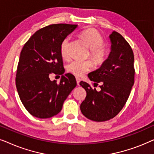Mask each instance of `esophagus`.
Masks as SVG:
<instances>
[{"label": "esophagus", "mask_w": 154, "mask_h": 154, "mask_svg": "<svg viewBox=\"0 0 154 154\" xmlns=\"http://www.w3.org/2000/svg\"><path fill=\"white\" fill-rule=\"evenodd\" d=\"M75 79H76L77 85H79L80 82H81V79H80V78H79V77H76V78H75Z\"/></svg>", "instance_id": "34e87169"}]
</instances>
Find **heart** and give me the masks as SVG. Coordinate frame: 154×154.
I'll use <instances>...</instances> for the list:
<instances>
[{
	"label": "heart",
	"mask_w": 154,
	"mask_h": 154,
	"mask_svg": "<svg viewBox=\"0 0 154 154\" xmlns=\"http://www.w3.org/2000/svg\"><path fill=\"white\" fill-rule=\"evenodd\" d=\"M80 37L87 44L90 50V57L97 65H101L106 62L109 57V49L104 45V40L96 30L88 29L80 33ZM71 38L67 36L63 39L60 45V54L63 59L67 60L70 57L69 45ZM93 68L91 61L73 60L66 65V70L75 76H81Z\"/></svg>",
	"instance_id": "obj_1"
}]
</instances>
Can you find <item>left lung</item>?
I'll return each instance as SVG.
<instances>
[{"mask_svg": "<svg viewBox=\"0 0 154 154\" xmlns=\"http://www.w3.org/2000/svg\"><path fill=\"white\" fill-rule=\"evenodd\" d=\"M111 52L100 68L88 74L94 87L100 83V91L81 81L87 95L81 103V111L93 121H109L123 108L134 85V54L129 43L116 31L109 35Z\"/></svg>", "mask_w": 154, "mask_h": 154, "instance_id": "obj_1", "label": "left lung"}]
</instances>
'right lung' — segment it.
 <instances>
[{
    "label": "right lung",
    "mask_w": 154,
    "mask_h": 154,
    "mask_svg": "<svg viewBox=\"0 0 154 154\" xmlns=\"http://www.w3.org/2000/svg\"><path fill=\"white\" fill-rule=\"evenodd\" d=\"M76 24H51L37 31L24 44L17 69L16 87L29 113L39 119L54 116L76 86L75 76L64 73L60 45ZM51 73L62 75L60 82L50 81Z\"/></svg>",
    "instance_id": "obj_1"
}]
</instances>
